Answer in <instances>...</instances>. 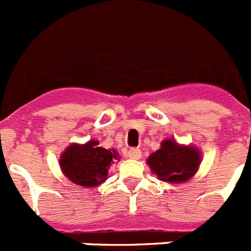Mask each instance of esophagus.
<instances>
[{
  "instance_id": "1",
  "label": "esophagus",
  "mask_w": 251,
  "mask_h": 251,
  "mask_svg": "<svg viewBox=\"0 0 251 251\" xmlns=\"http://www.w3.org/2000/svg\"><path fill=\"white\" fill-rule=\"evenodd\" d=\"M128 157L133 158V160H140V158L142 157V152H141V150L138 149L130 150V151L128 152Z\"/></svg>"
}]
</instances>
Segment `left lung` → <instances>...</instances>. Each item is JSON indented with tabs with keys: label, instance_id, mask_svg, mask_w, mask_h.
<instances>
[{
	"label": "left lung",
	"instance_id": "obj_1",
	"mask_svg": "<svg viewBox=\"0 0 251 251\" xmlns=\"http://www.w3.org/2000/svg\"><path fill=\"white\" fill-rule=\"evenodd\" d=\"M147 164L157 179L180 184L196 175L201 165V152L194 146H184L174 140H165L160 150L150 155Z\"/></svg>",
	"mask_w": 251,
	"mask_h": 251
}]
</instances>
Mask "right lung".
<instances>
[{
    "mask_svg": "<svg viewBox=\"0 0 251 251\" xmlns=\"http://www.w3.org/2000/svg\"><path fill=\"white\" fill-rule=\"evenodd\" d=\"M119 153L113 149L99 147L98 141L85 145L72 143L61 155L59 165L64 176L85 188L98 187L108 179L110 166L119 161Z\"/></svg>",
    "mask_w": 251,
    "mask_h": 251,
    "instance_id": "obj_1",
    "label": "right lung"
}]
</instances>
